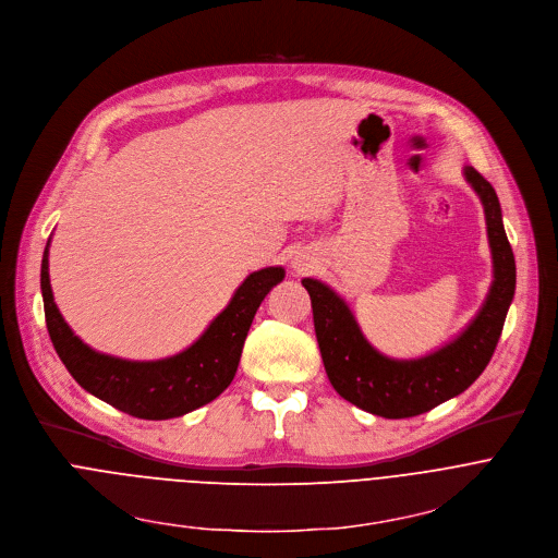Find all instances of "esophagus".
I'll return each instance as SVG.
<instances>
[{
	"instance_id": "1",
	"label": "esophagus",
	"mask_w": 558,
	"mask_h": 558,
	"mask_svg": "<svg viewBox=\"0 0 558 558\" xmlns=\"http://www.w3.org/2000/svg\"><path fill=\"white\" fill-rule=\"evenodd\" d=\"M292 268L296 270V272H307L313 268V262L311 259H294L292 262Z\"/></svg>"
}]
</instances>
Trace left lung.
<instances>
[{"label": "left lung", "mask_w": 558, "mask_h": 558, "mask_svg": "<svg viewBox=\"0 0 558 558\" xmlns=\"http://www.w3.org/2000/svg\"><path fill=\"white\" fill-rule=\"evenodd\" d=\"M478 195L492 251L494 281L470 326L450 343L421 359H390L363 337L348 303L326 283L301 279L313 301L315 332L332 388L356 408L384 418H408L468 390L499 343L517 288L514 253L497 193L472 166L463 168Z\"/></svg>", "instance_id": "1"}]
</instances>
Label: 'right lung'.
Masks as SVG:
<instances>
[{
    "label": "right lung",
    "mask_w": 558,
    "mask_h": 558,
    "mask_svg": "<svg viewBox=\"0 0 558 558\" xmlns=\"http://www.w3.org/2000/svg\"><path fill=\"white\" fill-rule=\"evenodd\" d=\"M283 277L286 270L279 266L247 275L206 332L183 352L159 361H126L88 348L59 315L46 245L41 259L46 328L61 363L86 392L137 418H174L210 403L230 386L257 307Z\"/></svg>",
    "instance_id": "1"
}]
</instances>
